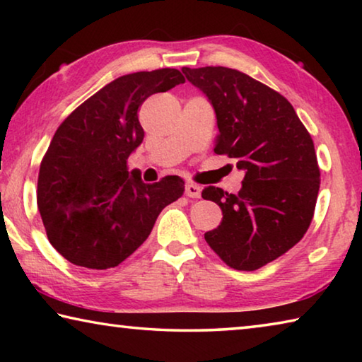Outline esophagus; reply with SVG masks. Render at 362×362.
Returning <instances> with one entry per match:
<instances>
[{
	"mask_svg": "<svg viewBox=\"0 0 362 362\" xmlns=\"http://www.w3.org/2000/svg\"><path fill=\"white\" fill-rule=\"evenodd\" d=\"M185 194L189 198H199L201 196V187L196 185L193 182H188L185 185Z\"/></svg>",
	"mask_w": 362,
	"mask_h": 362,
	"instance_id": "esophagus-1",
	"label": "esophagus"
}]
</instances>
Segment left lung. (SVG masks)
I'll use <instances>...</instances> for the list:
<instances>
[{
	"label": "left lung",
	"mask_w": 362,
	"mask_h": 362,
	"mask_svg": "<svg viewBox=\"0 0 362 362\" xmlns=\"http://www.w3.org/2000/svg\"><path fill=\"white\" fill-rule=\"evenodd\" d=\"M217 116L214 151L244 173L236 194L206 187L223 218L204 238L226 265L254 272L302 240L315 214L320 168L313 140L286 97L226 66L182 69Z\"/></svg>",
	"instance_id": "8db88e82"
}]
</instances>
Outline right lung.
<instances>
[{
    "label": "right lung",
    "mask_w": 362,
    "mask_h": 362,
    "mask_svg": "<svg viewBox=\"0 0 362 362\" xmlns=\"http://www.w3.org/2000/svg\"><path fill=\"white\" fill-rule=\"evenodd\" d=\"M185 83L175 69L116 78L83 102L54 134L38 175V209L49 243L73 265L118 267L183 194L179 175L145 183L127 170L144 140L137 110L150 95Z\"/></svg>",
    "instance_id": "right-lung-1"
}]
</instances>
